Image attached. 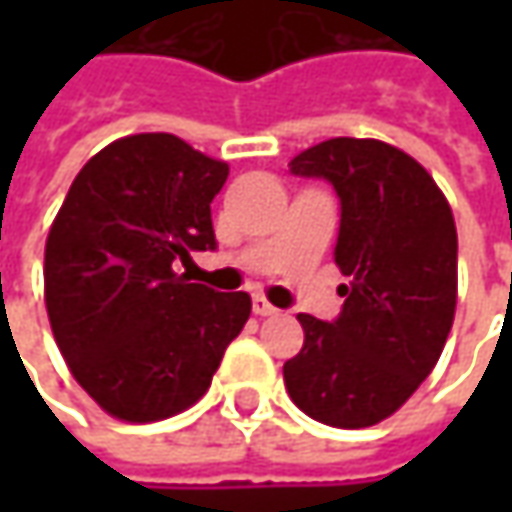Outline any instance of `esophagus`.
Listing matches in <instances>:
<instances>
[{"label":"esophagus","instance_id":"1","mask_svg":"<svg viewBox=\"0 0 512 512\" xmlns=\"http://www.w3.org/2000/svg\"><path fill=\"white\" fill-rule=\"evenodd\" d=\"M253 313H256V316H273V313H279V310L270 305L262 293H256V296H253Z\"/></svg>","mask_w":512,"mask_h":512}]
</instances>
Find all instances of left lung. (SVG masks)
<instances>
[{
    "label": "left lung",
    "mask_w": 512,
    "mask_h": 512,
    "mask_svg": "<svg viewBox=\"0 0 512 512\" xmlns=\"http://www.w3.org/2000/svg\"><path fill=\"white\" fill-rule=\"evenodd\" d=\"M333 185L342 222V313H299L302 350L285 362L299 410L330 427H370L396 413L436 367L456 313V222L433 176L379 139H327L290 162Z\"/></svg>",
    "instance_id": "8db88e82"
}]
</instances>
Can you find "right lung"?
Returning <instances> with one entry per match:
<instances>
[{"label":"right lung","mask_w":512,"mask_h":512,"mask_svg":"<svg viewBox=\"0 0 512 512\" xmlns=\"http://www.w3.org/2000/svg\"><path fill=\"white\" fill-rule=\"evenodd\" d=\"M227 165L170 133L110 142L73 179L45 245V305L73 379L122 422L199 402L247 316V293L187 285L176 262L216 250Z\"/></svg>","instance_id":"right-lung-1"}]
</instances>
